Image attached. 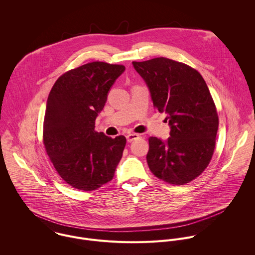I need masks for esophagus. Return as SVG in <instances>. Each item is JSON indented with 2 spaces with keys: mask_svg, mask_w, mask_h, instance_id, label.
<instances>
[{
  "mask_svg": "<svg viewBox=\"0 0 255 255\" xmlns=\"http://www.w3.org/2000/svg\"><path fill=\"white\" fill-rule=\"evenodd\" d=\"M138 137H139V135L137 133H129V134L127 135V139H128V142H131V141L137 139Z\"/></svg>",
  "mask_w": 255,
  "mask_h": 255,
  "instance_id": "obj_1",
  "label": "esophagus"
}]
</instances>
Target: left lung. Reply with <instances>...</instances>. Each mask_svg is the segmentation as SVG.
<instances>
[{
	"instance_id": "8db88e82",
	"label": "left lung",
	"mask_w": 255,
	"mask_h": 255,
	"mask_svg": "<svg viewBox=\"0 0 255 255\" xmlns=\"http://www.w3.org/2000/svg\"><path fill=\"white\" fill-rule=\"evenodd\" d=\"M145 80L154 108L167 114L170 137H149L146 159L158 179L182 185L209 165L214 153L219 118L202 75L193 68L164 57L132 62Z\"/></svg>"
}]
</instances>
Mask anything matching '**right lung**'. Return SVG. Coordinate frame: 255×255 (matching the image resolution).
<instances>
[{
    "label": "right lung",
    "mask_w": 255,
    "mask_h": 255,
    "mask_svg": "<svg viewBox=\"0 0 255 255\" xmlns=\"http://www.w3.org/2000/svg\"><path fill=\"white\" fill-rule=\"evenodd\" d=\"M123 65L92 62L62 74L47 100L43 143L60 177L76 189L91 191L111 182L127 143L95 131V120Z\"/></svg>",
    "instance_id": "obj_1"
}]
</instances>
